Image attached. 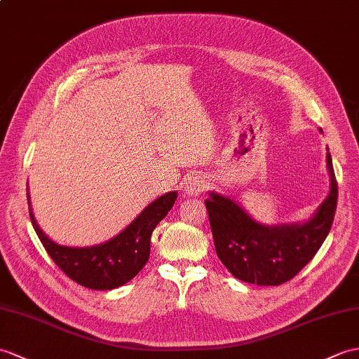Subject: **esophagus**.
<instances>
[{
	"label": "esophagus",
	"instance_id": "esophagus-1",
	"mask_svg": "<svg viewBox=\"0 0 359 359\" xmlns=\"http://www.w3.org/2000/svg\"><path fill=\"white\" fill-rule=\"evenodd\" d=\"M206 188H208L206 177L202 176V174H196V176L188 179L185 187H183V191H185L188 196H198L205 193Z\"/></svg>",
	"mask_w": 359,
	"mask_h": 359
}]
</instances>
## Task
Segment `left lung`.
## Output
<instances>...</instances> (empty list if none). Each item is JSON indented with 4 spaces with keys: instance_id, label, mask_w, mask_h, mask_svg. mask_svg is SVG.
Returning <instances> with one entry per match:
<instances>
[{
    "instance_id": "1",
    "label": "left lung",
    "mask_w": 359,
    "mask_h": 359,
    "mask_svg": "<svg viewBox=\"0 0 359 359\" xmlns=\"http://www.w3.org/2000/svg\"><path fill=\"white\" fill-rule=\"evenodd\" d=\"M329 196L304 223L266 226L229 197L210 193L205 200L212 238L222 263L236 278L260 286L292 280L318 252L337 211L338 183L327 149Z\"/></svg>"
}]
</instances>
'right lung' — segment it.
Wrapping results in <instances>:
<instances>
[{
  "label": "right lung",
  "instance_id": "right-lung-1",
  "mask_svg": "<svg viewBox=\"0 0 359 359\" xmlns=\"http://www.w3.org/2000/svg\"><path fill=\"white\" fill-rule=\"evenodd\" d=\"M176 198V191L166 193L149 203L121 234L102 245L90 248H70L55 243L39 228L32 208L30 220L47 254L67 277L88 289L110 290L135 278L147 264L153 231L157 223L165 219Z\"/></svg>",
  "mask_w": 359,
  "mask_h": 359
}]
</instances>
